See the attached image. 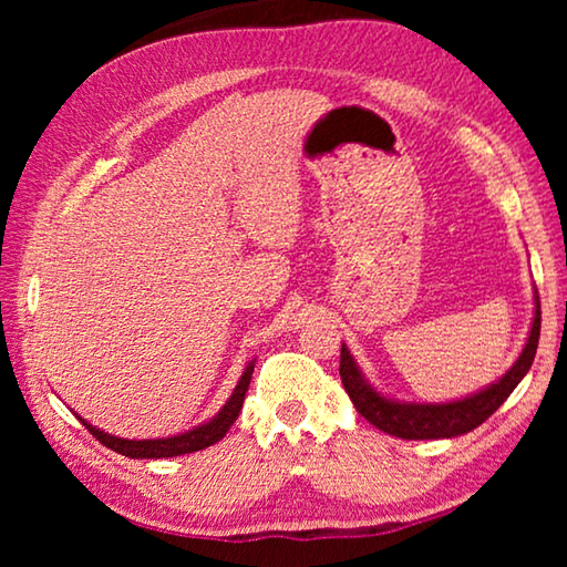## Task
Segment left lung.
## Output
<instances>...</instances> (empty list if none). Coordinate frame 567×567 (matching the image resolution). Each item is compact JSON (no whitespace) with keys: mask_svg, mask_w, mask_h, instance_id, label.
<instances>
[{"mask_svg":"<svg viewBox=\"0 0 567 567\" xmlns=\"http://www.w3.org/2000/svg\"><path fill=\"white\" fill-rule=\"evenodd\" d=\"M537 340H540V297L535 300V320L530 338H527L520 358L505 372L503 380L487 390H480L477 395H470L465 400L445 402V405H405V402H395L382 398L380 392L372 390L364 378L360 375L358 364H354L352 354L342 344L340 350V378L344 392H348L352 405L358 408L360 415L372 422L378 430L388 435H395L402 440H440V437H457L465 435L470 430L493 415V412L511 398V392L517 388L530 364L535 360Z\"/></svg>","mask_w":567,"mask_h":567,"instance_id":"obj_1","label":"left lung"}]
</instances>
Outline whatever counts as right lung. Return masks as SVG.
<instances>
[{
  "instance_id": "1",
  "label": "right lung",
  "mask_w": 567,
  "mask_h": 567,
  "mask_svg": "<svg viewBox=\"0 0 567 567\" xmlns=\"http://www.w3.org/2000/svg\"><path fill=\"white\" fill-rule=\"evenodd\" d=\"M252 370H255V362H249L243 378H239L237 388L233 395H229L227 405L217 412V415L205 422V425H199L195 430H189V433H182L175 437H162V440H124V437H114L102 433V430L92 427L87 420H82V425L90 430L92 437H97L104 447L114 450V453H120L124 457H145V460H155V457H177V455H187V453H197V450H205L209 445L219 443L227 435V430L233 422L237 420L239 410H243V402H245V392L249 388V380H252Z\"/></svg>"
}]
</instances>
